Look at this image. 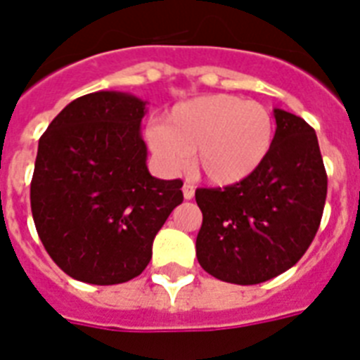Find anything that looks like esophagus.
Returning <instances> with one entry per match:
<instances>
[{"mask_svg": "<svg viewBox=\"0 0 360 360\" xmlns=\"http://www.w3.org/2000/svg\"><path fill=\"white\" fill-rule=\"evenodd\" d=\"M183 196H185V200H192L194 198V185H192L191 181H185V185H183Z\"/></svg>", "mask_w": 360, "mask_h": 360, "instance_id": "obj_1", "label": "esophagus"}]
</instances>
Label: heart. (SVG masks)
<instances>
[{
  "label": "heart",
  "mask_w": 360,
  "mask_h": 360,
  "mask_svg": "<svg viewBox=\"0 0 360 360\" xmlns=\"http://www.w3.org/2000/svg\"><path fill=\"white\" fill-rule=\"evenodd\" d=\"M274 120L263 104L236 95H203L175 106L168 123H153L147 141L169 172L191 162L213 185H233L250 177L271 153Z\"/></svg>",
  "instance_id": "1"
}]
</instances>
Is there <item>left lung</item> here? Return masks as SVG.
Returning a JSON list of instances; mask_svg holds the SVG:
<instances>
[{
    "label": "left lung",
    "instance_id": "8db88e82",
    "mask_svg": "<svg viewBox=\"0 0 360 360\" xmlns=\"http://www.w3.org/2000/svg\"><path fill=\"white\" fill-rule=\"evenodd\" d=\"M273 147L246 179L198 188L203 222L196 256L203 271L230 284L252 285L293 267L318 233L327 172L318 136L302 117L274 108Z\"/></svg>",
    "mask_w": 360,
    "mask_h": 360
}]
</instances>
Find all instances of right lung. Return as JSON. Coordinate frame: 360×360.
<instances>
[{"instance_id":"obj_1","label":"right lung","mask_w":360,"mask_h":360,"mask_svg":"<svg viewBox=\"0 0 360 360\" xmlns=\"http://www.w3.org/2000/svg\"><path fill=\"white\" fill-rule=\"evenodd\" d=\"M146 104L129 93H89L67 104L39 140L37 233L56 265L80 282L123 284L141 274L153 239L183 202V181L147 169Z\"/></svg>"}]
</instances>
